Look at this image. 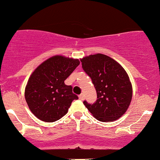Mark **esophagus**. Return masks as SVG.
<instances>
[{
	"label": "esophagus",
	"mask_w": 160,
	"mask_h": 160,
	"mask_svg": "<svg viewBox=\"0 0 160 160\" xmlns=\"http://www.w3.org/2000/svg\"><path fill=\"white\" fill-rule=\"evenodd\" d=\"M78 98H79L81 100H85V95H84L83 94H80L79 96H78Z\"/></svg>",
	"instance_id": "34e87169"
}]
</instances>
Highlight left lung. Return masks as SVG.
<instances>
[{"label":"left lung","instance_id":"1","mask_svg":"<svg viewBox=\"0 0 160 160\" xmlns=\"http://www.w3.org/2000/svg\"><path fill=\"white\" fill-rule=\"evenodd\" d=\"M84 71L92 80L98 99L93 104L83 102L100 122L118 119L126 112L132 98V87L123 67L113 59L101 53L81 60Z\"/></svg>","mask_w":160,"mask_h":160}]
</instances>
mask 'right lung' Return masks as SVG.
Wrapping results in <instances>:
<instances>
[{
    "mask_svg": "<svg viewBox=\"0 0 160 160\" xmlns=\"http://www.w3.org/2000/svg\"><path fill=\"white\" fill-rule=\"evenodd\" d=\"M78 60L54 56L38 66L25 90L30 110L38 119L53 122L67 113L72 102L78 99L72 87L64 83L79 65Z\"/></svg>",
    "mask_w": 160,
    "mask_h": 160,
    "instance_id": "1",
    "label": "right lung"
}]
</instances>
